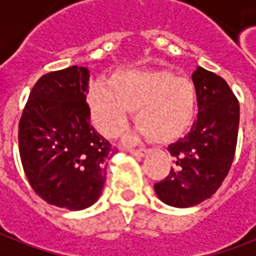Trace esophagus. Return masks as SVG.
I'll return each instance as SVG.
<instances>
[{
    "mask_svg": "<svg viewBox=\"0 0 256 256\" xmlns=\"http://www.w3.org/2000/svg\"><path fill=\"white\" fill-rule=\"evenodd\" d=\"M128 152H130L132 156H134V157L142 158L147 154V150H146V148H130Z\"/></svg>",
    "mask_w": 256,
    "mask_h": 256,
    "instance_id": "obj_1",
    "label": "esophagus"
}]
</instances>
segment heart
<instances>
[{
	"label": "heart",
	"instance_id": "1",
	"mask_svg": "<svg viewBox=\"0 0 256 256\" xmlns=\"http://www.w3.org/2000/svg\"><path fill=\"white\" fill-rule=\"evenodd\" d=\"M86 102L92 123L102 134L112 138L120 136L132 110H136L138 134L168 142L180 137L194 123L198 94L189 78L171 71L128 70L114 74L110 84H92Z\"/></svg>",
	"mask_w": 256,
	"mask_h": 256
}]
</instances>
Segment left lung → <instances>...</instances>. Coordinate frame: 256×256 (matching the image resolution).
I'll list each match as a JSON object with an SVG mask.
<instances>
[{"label":"left lung","mask_w":256,"mask_h":256,"mask_svg":"<svg viewBox=\"0 0 256 256\" xmlns=\"http://www.w3.org/2000/svg\"><path fill=\"white\" fill-rule=\"evenodd\" d=\"M199 114L190 132L168 146L174 168L154 185L158 199L172 208H192L208 199L230 171L237 147L240 104L228 84L198 67L192 74Z\"/></svg>","instance_id":"1"}]
</instances>
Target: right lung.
Instances as JSON below:
<instances>
[{
  "label": "right lung",
  "mask_w": 256,
  "mask_h": 256,
  "mask_svg": "<svg viewBox=\"0 0 256 256\" xmlns=\"http://www.w3.org/2000/svg\"><path fill=\"white\" fill-rule=\"evenodd\" d=\"M88 84L86 67L48 72L34 84L19 122V154L32 189L74 212L99 199L112 151L90 122Z\"/></svg>",
  "instance_id": "add662e5"
}]
</instances>
